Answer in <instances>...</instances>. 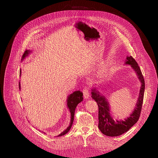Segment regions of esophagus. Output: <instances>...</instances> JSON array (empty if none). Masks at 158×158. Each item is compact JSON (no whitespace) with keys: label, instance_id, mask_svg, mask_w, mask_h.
Returning a JSON list of instances; mask_svg holds the SVG:
<instances>
[{"label":"esophagus","instance_id":"1","mask_svg":"<svg viewBox=\"0 0 158 158\" xmlns=\"http://www.w3.org/2000/svg\"><path fill=\"white\" fill-rule=\"evenodd\" d=\"M82 93H83V95H84L85 98H86V99L89 98V92L88 88L85 87L83 89V91H82Z\"/></svg>","mask_w":158,"mask_h":158}]
</instances>
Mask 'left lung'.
<instances>
[{
  "label": "left lung",
  "instance_id": "8db88e82",
  "mask_svg": "<svg viewBox=\"0 0 158 158\" xmlns=\"http://www.w3.org/2000/svg\"><path fill=\"white\" fill-rule=\"evenodd\" d=\"M126 64L131 65L135 71L141 82L139 97L135 110L129 117L124 120H114L110 113L108 101L96 88L92 89V97L97 102L98 107V129L102 134L107 136H118L125 133L138 122L142 111L145 91V81L138 63L132 56H127L125 61Z\"/></svg>",
  "mask_w": 158,
  "mask_h": 158
}]
</instances>
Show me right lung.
<instances>
[{
	"label": "right lung",
	"instance_id": "1",
	"mask_svg": "<svg viewBox=\"0 0 158 158\" xmlns=\"http://www.w3.org/2000/svg\"><path fill=\"white\" fill-rule=\"evenodd\" d=\"M31 52V51H29V50H26V51L24 52L22 57V61H23L25 58H26L28 55ZM20 75H21V70L20 71ZM20 83L19 82V89H20ZM82 92H81V91H76L72 94L69 95L67 100H66V105H67L68 109L69 110V111L70 113V122L69 124V126L66 128L64 131H63L61 134H60L57 136H61L64 135L65 134L67 133V132L70 131V129L72 127V126L73 124V118H74V114H75V110H76V108L77 106L78 105L79 103H80L81 101H83V97H82ZM43 132V131H42Z\"/></svg>",
	"mask_w": 158,
	"mask_h": 158
}]
</instances>
